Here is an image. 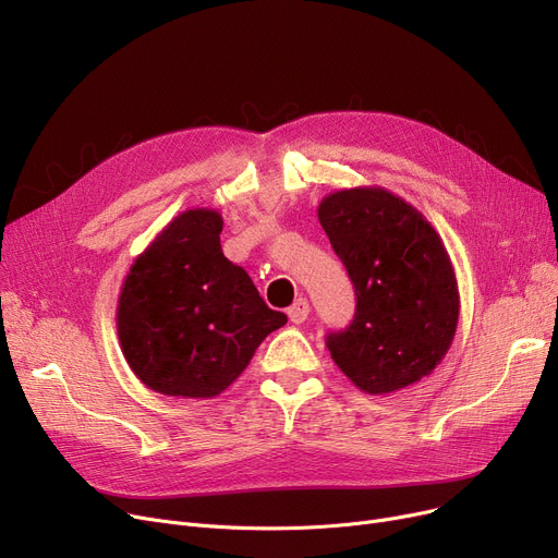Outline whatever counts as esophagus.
Wrapping results in <instances>:
<instances>
[{
  "label": "esophagus",
  "instance_id": "obj_1",
  "mask_svg": "<svg viewBox=\"0 0 558 558\" xmlns=\"http://www.w3.org/2000/svg\"><path fill=\"white\" fill-rule=\"evenodd\" d=\"M307 314H310V303L305 299H299L294 305L287 310L289 320H291V324H296V326L303 324V320L307 318Z\"/></svg>",
  "mask_w": 558,
  "mask_h": 558
}]
</instances>
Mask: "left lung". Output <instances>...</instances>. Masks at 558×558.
<instances>
[{
    "instance_id": "left-lung-1",
    "label": "left lung",
    "mask_w": 558,
    "mask_h": 558,
    "mask_svg": "<svg viewBox=\"0 0 558 558\" xmlns=\"http://www.w3.org/2000/svg\"><path fill=\"white\" fill-rule=\"evenodd\" d=\"M318 221L357 294L353 324L326 341L335 364L371 396L421 383L446 357L459 324V284L441 234L379 185L324 196Z\"/></svg>"
}]
</instances>
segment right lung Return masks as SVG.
Returning a JSON list of instances; mask_svg holds the SVG:
<instances>
[{
	"mask_svg": "<svg viewBox=\"0 0 558 558\" xmlns=\"http://www.w3.org/2000/svg\"><path fill=\"white\" fill-rule=\"evenodd\" d=\"M221 213L173 217L129 267L117 299V337L142 385L169 398H215L257 345L287 324L248 274L226 259Z\"/></svg>",
	"mask_w": 558,
	"mask_h": 558,
	"instance_id": "1",
	"label": "right lung"
}]
</instances>
